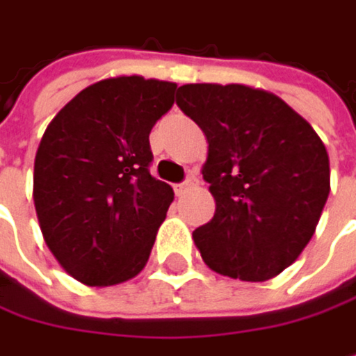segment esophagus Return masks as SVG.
Segmentation results:
<instances>
[{"mask_svg": "<svg viewBox=\"0 0 356 356\" xmlns=\"http://www.w3.org/2000/svg\"><path fill=\"white\" fill-rule=\"evenodd\" d=\"M197 184H199V178H197V174H188L184 182L176 184V193H178V195H184V193H188L191 188H195Z\"/></svg>", "mask_w": 356, "mask_h": 356, "instance_id": "esophagus-1", "label": "esophagus"}]
</instances>
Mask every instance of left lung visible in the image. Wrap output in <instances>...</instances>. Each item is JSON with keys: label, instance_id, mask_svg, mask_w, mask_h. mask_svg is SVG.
I'll list each match as a JSON object with an SVG mask.
<instances>
[{"label": "left lung", "instance_id": "obj_1", "mask_svg": "<svg viewBox=\"0 0 356 356\" xmlns=\"http://www.w3.org/2000/svg\"><path fill=\"white\" fill-rule=\"evenodd\" d=\"M178 107L207 136L213 218L193 232L213 271L264 282L311 241L330 195V159L311 124L267 90L182 85Z\"/></svg>", "mask_w": 356, "mask_h": 356}]
</instances>
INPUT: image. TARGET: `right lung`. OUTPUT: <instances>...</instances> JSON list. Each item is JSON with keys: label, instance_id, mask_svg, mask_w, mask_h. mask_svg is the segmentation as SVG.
Returning a JSON list of instances; mask_svg holds the SVG:
<instances>
[{"label": "right lung", "instance_id": "add662e5", "mask_svg": "<svg viewBox=\"0 0 356 356\" xmlns=\"http://www.w3.org/2000/svg\"><path fill=\"white\" fill-rule=\"evenodd\" d=\"M174 83L118 76L81 90L47 126L35 157V209L54 257L89 286L134 277L174 201L149 172V134Z\"/></svg>", "mask_w": 356, "mask_h": 356}]
</instances>
